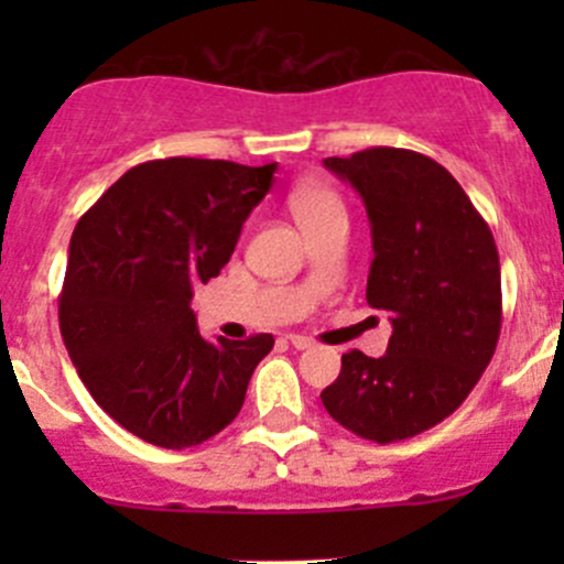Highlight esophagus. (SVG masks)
Masks as SVG:
<instances>
[{
    "label": "esophagus",
    "mask_w": 564,
    "mask_h": 564,
    "mask_svg": "<svg viewBox=\"0 0 564 564\" xmlns=\"http://www.w3.org/2000/svg\"><path fill=\"white\" fill-rule=\"evenodd\" d=\"M286 340L294 346V349H311V346H314V340L305 338V335H286Z\"/></svg>",
    "instance_id": "obj_1"
}]
</instances>
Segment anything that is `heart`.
I'll use <instances>...</instances> for the list:
<instances>
[{"instance_id": "obj_1", "label": "heart", "mask_w": 564, "mask_h": 564, "mask_svg": "<svg viewBox=\"0 0 564 564\" xmlns=\"http://www.w3.org/2000/svg\"><path fill=\"white\" fill-rule=\"evenodd\" d=\"M289 209L297 218L305 235L329 229V226H346V204L338 193L322 182H305L289 196Z\"/></svg>"}]
</instances>
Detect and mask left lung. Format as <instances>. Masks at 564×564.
<instances>
[{
  "label": "left lung",
  "instance_id": "8db88e82",
  "mask_svg": "<svg viewBox=\"0 0 564 564\" xmlns=\"http://www.w3.org/2000/svg\"><path fill=\"white\" fill-rule=\"evenodd\" d=\"M324 166L360 193L373 261L366 300L388 311L382 357L351 349L322 392L335 423L362 440H409L466 401L502 327L499 253L456 176L431 158L371 147Z\"/></svg>",
  "mask_w": 564,
  "mask_h": 564
}]
</instances>
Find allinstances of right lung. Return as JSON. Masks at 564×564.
Segmentation results:
<instances>
[{
  "instance_id": "right-lung-1",
  "label": "right lung",
  "mask_w": 564,
  "mask_h": 564,
  "mask_svg": "<svg viewBox=\"0 0 564 564\" xmlns=\"http://www.w3.org/2000/svg\"><path fill=\"white\" fill-rule=\"evenodd\" d=\"M275 163L166 158L130 169L70 237L59 329L98 406L150 445L182 451L240 414L272 335L207 340L193 286L224 270Z\"/></svg>"
}]
</instances>
